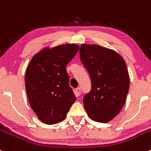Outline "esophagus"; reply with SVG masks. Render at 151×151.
<instances>
[{
  "label": "esophagus",
  "instance_id": "esophagus-1",
  "mask_svg": "<svg viewBox=\"0 0 151 151\" xmlns=\"http://www.w3.org/2000/svg\"><path fill=\"white\" fill-rule=\"evenodd\" d=\"M74 93H75V96L77 97L80 96V93H81V90L80 88H77L74 91Z\"/></svg>",
  "mask_w": 151,
  "mask_h": 151
}]
</instances>
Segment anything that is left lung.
I'll list each match as a JSON object with an SVG mask.
<instances>
[{
	"label": "left lung",
	"instance_id": "left-lung-1",
	"mask_svg": "<svg viewBox=\"0 0 151 151\" xmlns=\"http://www.w3.org/2000/svg\"><path fill=\"white\" fill-rule=\"evenodd\" d=\"M80 55L92 83L91 90L83 98L84 107L93 121L108 123L126 102L129 88L126 63L116 51L96 44H82Z\"/></svg>",
	"mask_w": 151,
	"mask_h": 151
}]
</instances>
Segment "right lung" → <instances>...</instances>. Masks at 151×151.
Returning <instances> with one entry per match:
<instances>
[{"mask_svg": "<svg viewBox=\"0 0 151 151\" xmlns=\"http://www.w3.org/2000/svg\"><path fill=\"white\" fill-rule=\"evenodd\" d=\"M79 47L74 43L45 47L30 60L24 78L27 95L32 109L43 123L63 121L76 101L66 66Z\"/></svg>", "mask_w": 151, "mask_h": 151, "instance_id": "1", "label": "right lung"}]
</instances>
